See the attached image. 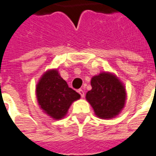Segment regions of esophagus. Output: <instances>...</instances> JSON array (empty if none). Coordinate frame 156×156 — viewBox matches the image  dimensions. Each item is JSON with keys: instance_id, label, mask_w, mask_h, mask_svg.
<instances>
[{"instance_id": "34e87169", "label": "esophagus", "mask_w": 156, "mask_h": 156, "mask_svg": "<svg viewBox=\"0 0 156 156\" xmlns=\"http://www.w3.org/2000/svg\"><path fill=\"white\" fill-rule=\"evenodd\" d=\"M78 94L81 95L82 98H83V97H84V91H83V89H78Z\"/></svg>"}]
</instances>
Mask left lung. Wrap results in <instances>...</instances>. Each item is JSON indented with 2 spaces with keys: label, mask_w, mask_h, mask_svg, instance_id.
I'll use <instances>...</instances> for the list:
<instances>
[{
  "label": "left lung",
  "mask_w": 156,
  "mask_h": 156,
  "mask_svg": "<svg viewBox=\"0 0 156 156\" xmlns=\"http://www.w3.org/2000/svg\"><path fill=\"white\" fill-rule=\"evenodd\" d=\"M92 89L86 94L95 115L101 119H112L124 107L126 92L122 82L110 73H101L91 79Z\"/></svg>",
  "instance_id": "left-lung-1"
}]
</instances>
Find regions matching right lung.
<instances>
[{
  "label": "right lung",
  "instance_id": "1",
  "mask_svg": "<svg viewBox=\"0 0 156 156\" xmlns=\"http://www.w3.org/2000/svg\"><path fill=\"white\" fill-rule=\"evenodd\" d=\"M36 93L40 108L55 119L64 117L72 103L80 98V94L68 87L57 69L48 70L41 76Z\"/></svg>",
  "mask_w": 156,
  "mask_h": 156
}]
</instances>
